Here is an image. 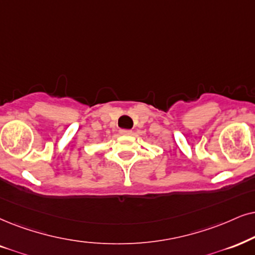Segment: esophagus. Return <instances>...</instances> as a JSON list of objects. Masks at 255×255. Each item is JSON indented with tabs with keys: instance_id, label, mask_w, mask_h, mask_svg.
<instances>
[{
	"instance_id": "1",
	"label": "esophagus",
	"mask_w": 255,
	"mask_h": 255,
	"mask_svg": "<svg viewBox=\"0 0 255 255\" xmlns=\"http://www.w3.org/2000/svg\"><path fill=\"white\" fill-rule=\"evenodd\" d=\"M120 134L121 135H131V134H133V131L129 130V129H121Z\"/></svg>"
}]
</instances>
